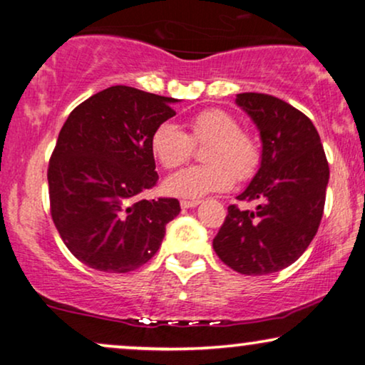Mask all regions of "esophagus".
Instances as JSON below:
<instances>
[{
    "label": "esophagus",
    "mask_w": 365,
    "mask_h": 365,
    "mask_svg": "<svg viewBox=\"0 0 365 365\" xmlns=\"http://www.w3.org/2000/svg\"><path fill=\"white\" fill-rule=\"evenodd\" d=\"M199 202H201V201H199V199H191V201H186V199H182V201H181V207H182V209L196 207Z\"/></svg>",
    "instance_id": "esophagus-1"
}]
</instances>
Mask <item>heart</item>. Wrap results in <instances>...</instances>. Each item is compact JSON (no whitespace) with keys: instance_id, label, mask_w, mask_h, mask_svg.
<instances>
[{"instance_id":"obj_1","label":"heart","mask_w":365,"mask_h":365,"mask_svg":"<svg viewBox=\"0 0 365 365\" xmlns=\"http://www.w3.org/2000/svg\"><path fill=\"white\" fill-rule=\"evenodd\" d=\"M191 134L174 121L159 123L149 139L153 156L166 169L179 168L191 158L192 143H209L204 153L206 166L182 169L164 181V191L182 199L227 191L239 179L251 178L261 161L257 143L242 133L241 123L224 109H206L189 123Z\"/></svg>"}]
</instances>
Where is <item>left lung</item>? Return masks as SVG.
<instances>
[{
    "label": "left lung",
    "mask_w": 365,
    "mask_h": 365,
    "mask_svg": "<svg viewBox=\"0 0 365 365\" xmlns=\"http://www.w3.org/2000/svg\"><path fill=\"white\" fill-rule=\"evenodd\" d=\"M236 104L252 119L262 141L261 166L239 201L254 211L227 207L214 237L219 259L246 276H264L296 262L321 224L329 164L311 119L282 99L241 93Z\"/></svg>",
    "instance_id": "obj_1"
}]
</instances>
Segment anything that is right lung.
<instances>
[{
    "label": "right lung",
    "mask_w": 365,
    "mask_h": 365,
    "mask_svg": "<svg viewBox=\"0 0 365 365\" xmlns=\"http://www.w3.org/2000/svg\"><path fill=\"white\" fill-rule=\"evenodd\" d=\"M178 99L129 86L103 89L74 108L49 159L51 217L76 259L129 272L161 246L178 199H141L158 181L149 139Z\"/></svg>",
    "instance_id": "right-lung-1"
}]
</instances>
